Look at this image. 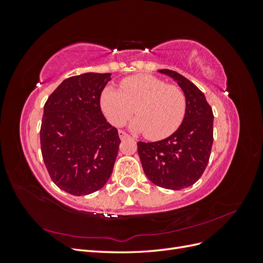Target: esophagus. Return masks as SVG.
<instances>
[{
    "label": "esophagus",
    "instance_id": "obj_1",
    "mask_svg": "<svg viewBox=\"0 0 263 263\" xmlns=\"http://www.w3.org/2000/svg\"><path fill=\"white\" fill-rule=\"evenodd\" d=\"M118 136H119V138H121V139H125V138H128V137H129L128 134H126V133L123 132V130H119V132H118Z\"/></svg>",
    "mask_w": 263,
    "mask_h": 263
}]
</instances>
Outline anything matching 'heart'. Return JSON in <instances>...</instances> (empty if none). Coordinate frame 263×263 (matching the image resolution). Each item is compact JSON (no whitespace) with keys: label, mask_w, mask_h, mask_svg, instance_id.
<instances>
[{"label":"heart","mask_w":263,"mask_h":263,"mask_svg":"<svg viewBox=\"0 0 263 263\" xmlns=\"http://www.w3.org/2000/svg\"><path fill=\"white\" fill-rule=\"evenodd\" d=\"M100 104L103 114L114 126L124 125L136 112L138 116L130 123V129L159 140L179 128L185 116L186 98L177 85L165 84L151 74H136L124 79L121 91L105 87Z\"/></svg>","instance_id":"1"}]
</instances>
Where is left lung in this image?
Listing matches in <instances>:
<instances>
[{"label":"left lung","mask_w":263,"mask_h":263,"mask_svg":"<svg viewBox=\"0 0 263 263\" xmlns=\"http://www.w3.org/2000/svg\"><path fill=\"white\" fill-rule=\"evenodd\" d=\"M158 72L172 78L182 89L186 98L185 116L168 138L138 141V155L145 174L154 184L178 191L193 185L209 163L214 115L203 92L185 77L168 69Z\"/></svg>","instance_id":"1"}]
</instances>
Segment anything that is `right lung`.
<instances>
[{"instance_id": "right-lung-1", "label": "right lung", "mask_w": 263, "mask_h": 263, "mask_svg": "<svg viewBox=\"0 0 263 263\" xmlns=\"http://www.w3.org/2000/svg\"><path fill=\"white\" fill-rule=\"evenodd\" d=\"M109 80L110 73L70 77L44 106V162L54 184L69 194H91L104 186L113 172L121 139L100 105Z\"/></svg>"}]
</instances>
